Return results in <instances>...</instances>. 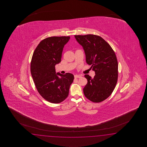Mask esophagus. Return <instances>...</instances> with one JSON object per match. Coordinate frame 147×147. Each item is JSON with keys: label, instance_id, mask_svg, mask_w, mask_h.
Masks as SVG:
<instances>
[{"label": "esophagus", "instance_id": "1", "mask_svg": "<svg viewBox=\"0 0 147 147\" xmlns=\"http://www.w3.org/2000/svg\"><path fill=\"white\" fill-rule=\"evenodd\" d=\"M75 78H81V75H75Z\"/></svg>", "mask_w": 147, "mask_h": 147}]
</instances>
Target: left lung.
Returning <instances> with one entry per match:
<instances>
[{
  "instance_id": "8db88e82",
  "label": "left lung",
  "mask_w": 147,
  "mask_h": 147,
  "mask_svg": "<svg viewBox=\"0 0 147 147\" xmlns=\"http://www.w3.org/2000/svg\"><path fill=\"white\" fill-rule=\"evenodd\" d=\"M83 48L86 63L91 65L95 76L85 75L87 84L83 89L85 97L94 102L106 99L116 87L118 80V61L109 44L102 38L94 34L75 35Z\"/></svg>"
}]
</instances>
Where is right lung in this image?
<instances>
[{
  "instance_id": "obj_1",
  "label": "right lung",
  "mask_w": 147,
  "mask_h": 147,
  "mask_svg": "<svg viewBox=\"0 0 147 147\" xmlns=\"http://www.w3.org/2000/svg\"><path fill=\"white\" fill-rule=\"evenodd\" d=\"M70 37H51L41 41L33 53L30 71L38 92L51 103L63 101L69 94L74 79L72 74L56 72L55 66L61 62L64 46Z\"/></svg>"
}]
</instances>
